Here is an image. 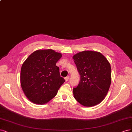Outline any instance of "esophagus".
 Listing matches in <instances>:
<instances>
[{"label": "esophagus", "mask_w": 132, "mask_h": 132, "mask_svg": "<svg viewBox=\"0 0 132 132\" xmlns=\"http://www.w3.org/2000/svg\"><path fill=\"white\" fill-rule=\"evenodd\" d=\"M69 76H67V77H65V81H66V82H67V81H68V80H69Z\"/></svg>", "instance_id": "esophagus-1"}]
</instances>
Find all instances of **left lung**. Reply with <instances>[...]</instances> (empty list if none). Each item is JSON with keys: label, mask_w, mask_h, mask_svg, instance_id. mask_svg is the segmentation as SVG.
<instances>
[{"label": "left lung", "mask_w": 132, "mask_h": 132, "mask_svg": "<svg viewBox=\"0 0 132 132\" xmlns=\"http://www.w3.org/2000/svg\"><path fill=\"white\" fill-rule=\"evenodd\" d=\"M80 75L79 83L73 89L75 99L86 107L100 103L108 94L111 82V68L99 52L83 51L73 56Z\"/></svg>", "instance_id": "8db88e82"}]
</instances>
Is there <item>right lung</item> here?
I'll return each mask as SVG.
<instances>
[{
	"mask_svg": "<svg viewBox=\"0 0 132 132\" xmlns=\"http://www.w3.org/2000/svg\"><path fill=\"white\" fill-rule=\"evenodd\" d=\"M62 54L52 49L38 50L23 63L20 82L24 94L32 103L43 105L57 94L65 82L56 62Z\"/></svg>",
	"mask_w": 132,
	"mask_h": 132,
	"instance_id": "1",
	"label": "right lung"
}]
</instances>
